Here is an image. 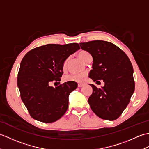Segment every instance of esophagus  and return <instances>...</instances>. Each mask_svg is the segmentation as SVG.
Wrapping results in <instances>:
<instances>
[{"mask_svg":"<svg viewBox=\"0 0 149 149\" xmlns=\"http://www.w3.org/2000/svg\"><path fill=\"white\" fill-rule=\"evenodd\" d=\"M83 86H84V84H83V83H78V87L81 88V87H83Z\"/></svg>","mask_w":149,"mask_h":149,"instance_id":"34e87169","label":"esophagus"}]
</instances>
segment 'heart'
Instances as JSON below:
<instances>
[{"label":"heart","instance_id":"obj_1","mask_svg":"<svg viewBox=\"0 0 149 149\" xmlns=\"http://www.w3.org/2000/svg\"><path fill=\"white\" fill-rule=\"evenodd\" d=\"M90 54L89 53L86 51H84V50H83V51H81L78 54V56L82 61L86 58L87 56H90ZM66 61L64 63V66H66ZM85 74H69L67 75H65L64 77V81H74V82H77V83H81L82 81H83V79L85 77Z\"/></svg>","mask_w":149,"mask_h":149}]
</instances>
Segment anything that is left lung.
I'll return each instance as SVG.
<instances>
[{"mask_svg": "<svg viewBox=\"0 0 149 149\" xmlns=\"http://www.w3.org/2000/svg\"><path fill=\"white\" fill-rule=\"evenodd\" d=\"M81 48L93 57L89 77L94 82L103 80L97 88L90 84L93 93L88 99L91 110L99 118L115 120L121 115L134 91L133 68L127 56L111 42L95 40L81 43Z\"/></svg>", "mask_w": 149, "mask_h": 149, "instance_id": "1", "label": "left lung"}]
</instances>
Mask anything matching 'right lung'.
<instances>
[{
	"mask_svg": "<svg viewBox=\"0 0 149 149\" xmlns=\"http://www.w3.org/2000/svg\"><path fill=\"white\" fill-rule=\"evenodd\" d=\"M79 49L77 43L48 44L30 50L22 59L17 85L21 99L33 118L51 123L66 113L68 96L77 88V83L68 81L56 88L50 84L59 83L65 60Z\"/></svg>",
	"mask_w": 149,
	"mask_h": 149,
	"instance_id": "1",
	"label": "right lung"
}]
</instances>
